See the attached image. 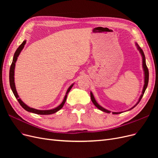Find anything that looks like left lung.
<instances>
[{
    "instance_id": "8db88e82",
    "label": "left lung",
    "mask_w": 158,
    "mask_h": 158,
    "mask_svg": "<svg viewBox=\"0 0 158 158\" xmlns=\"http://www.w3.org/2000/svg\"><path fill=\"white\" fill-rule=\"evenodd\" d=\"M135 44H136V46L137 49L139 51L140 53V55L142 56V68H143V70H144V87H143L142 94L140 95L139 99H138V101L137 102V103L135 105V106H134L132 107H131L130 109H128V111H129V110H131L134 107H135L137 106V105L138 104V103L140 102V101L142 96H143V95H144V94L145 92L146 89L147 88L148 84V80H149V72H148V69L147 68V66H146V58H145L144 53V52H143L142 49L139 47V45H138L137 43H135ZM90 97H91V99H92V102L94 104V106L96 107L98 109H99V110H101V111H102L103 112H106L107 113H111V111H109V110L105 109L104 107H102L101 106H100V105L98 104V103L96 102V100H95V98L94 96V94H92V92H90ZM121 113H123V112H112V113L114 114H120Z\"/></svg>"
}]
</instances>
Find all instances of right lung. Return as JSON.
Masks as SVG:
<instances>
[{
    "label": "right lung",
    "instance_id": "1",
    "mask_svg": "<svg viewBox=\"0 0 158 158\" xmlns=\"http://www.w3.org/2000/svg\"><path fill=\"white\" fill-rule=\"evenodd\" d=\"M26 44V40H24L22 44L19 46L18 48L16 49L15 53L14 55V57H13V60H12V64L10 66V73H9V81H10V88L11 89L12 91V92L14 95V96L16 97V98L17 99V100L18 101L19 103L20 104V106L24 109L26 111H28V112H31L33 113H35V114H53L56 112H57L60 109H62V107H63L64 104L66 102V98H67V95L69 94V92L70 91L71 88H73V86L74 85V83L72 84L69 87V88L67 89V91H66V94H65V96L63 100V102L62 103L59 105V106H57L55 108L53 109H48V110H39V109H36L34 108H32L30 107L27 105L23 103L22 102V100L19 97V95L18 94V92L16 91V85H15V82H14V70H15V66H16V63L18 59V56L20 55L21 51H22V49H23V47H24L25 45Z\"/></svg>",
    "mask_w": 158,
    "mask_h": 158
}]
</instances>
